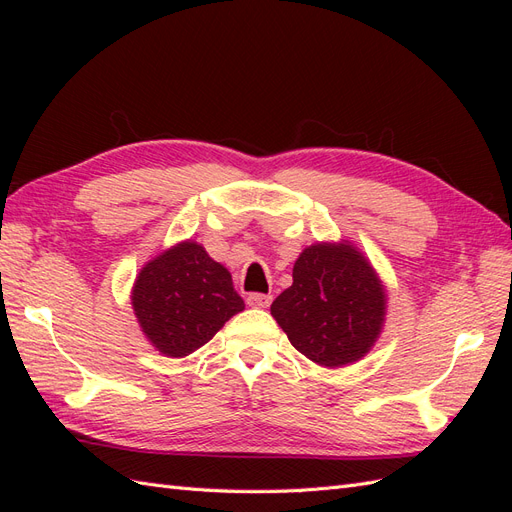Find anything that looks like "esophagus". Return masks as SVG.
<instances>
[{
	"label": "esophagus",
	"instance_id": "esophagus-1",
	"mask_svg": "<svg viewBox=\"0 0 512 512\" xmlns=\"http://www.w3.org/2000/svg\"><path fill=\"white\" fill-rule=\"evenodd\" d=\"M271 301H273L271 294H262V292L247 294V305H250V307H269Z\"/></svg>",
	"mask_w": 512,
	"mask_h": 512
}]
</instances>
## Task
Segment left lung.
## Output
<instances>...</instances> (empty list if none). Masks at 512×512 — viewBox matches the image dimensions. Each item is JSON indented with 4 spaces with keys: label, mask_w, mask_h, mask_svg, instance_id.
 Segmentation results:
<instances>
[{
    "label": "left lung",
    "mask_w": 512,
    "mask_h": 512,
    "mask_svg": "<svg viewBox=\"0 0 512 512\" xmlns=\"http://www.w3.org/2000/svg\"><path fill=\"white\" fill-rule=\"evenodd\" d=\"M384 303L374 269L354 247L316 243L294 262L292 286L273 301L271 314L309 361L342 367L374 346Z\"/></svg>",
    "instance_id": "1"
}]
</instances>
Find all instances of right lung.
Listing matches in <instances>:
<instances>
[{"mask_svg": "<svg viewBox=\"0 0 512 512\" xmlns=\"http://www.w3.org/2000/svg\"><path fill=\"white\" fill-rule=\"evenodd\" d=\"M132 305L143 333L166 356H188L205 346L245 307L230 273L192 241L147 262Z\"/></svg>", "mask_w": 512, "mask_h": 512, "instance_id": "obj_1", "label": "right lung"}]
</instances>
